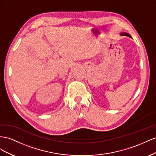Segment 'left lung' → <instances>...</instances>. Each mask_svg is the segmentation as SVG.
I'll return each mask as SVG.
<instances>
[{
  "label": "left lung",
  "instance_id": "left-lung-1",
  "mask_svg": "<svg viewBox=\"0 0 156 156\" xmlns=\"http://www.w3.org/2000/svg\"><path fill=\"white\" fill-rule=\"evenodd\" d=\"M120 35H122V36H127V37H129L131 38V35L127 33H120Z\"/></svg>",
  "mask_w": 156,
  "mask_h": 156
}]
</instances>
